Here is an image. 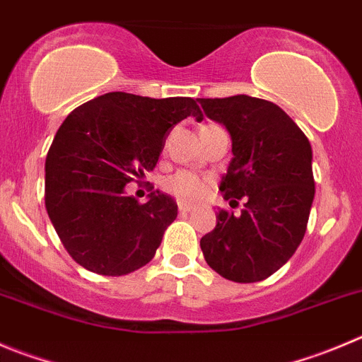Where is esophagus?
Returning <instances> with one entry per match:
<instances>
[{"instance_id": "esophagus-1", "label": "esophagus", "mask_w": 362, "mask_h": 362, "mask_svg": "<svg viewBox=\"0 0 362 362\" xmlns=\"http://www.w3.org/2000/svg\"><path fill=\"white\" fill-rule=\"evenodd\" d=\"M179 211H181V213H190V211H194V206L187 204V202H179Z\"/></svg>"}]
</instances>
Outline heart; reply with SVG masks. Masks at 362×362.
<instances>
[{"label": "heart", "instance_id": "b5f03b06", "mask_svg": "<svg viewBox=\"0 0 362 362\" xmlns=\"http://www.w3.org/2000/svg\"><path fill=\"white\" fill-rule=\"evenodd\" d=\"M165 190L177 197L179 201H201L209 190V179L192 170H179L165 181Z\"/></svg>", "mask_w": 362, "mask_h": 362}]
</instances>
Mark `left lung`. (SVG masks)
I'll use <instances>...</instances> for the list:
<instances>
[{"instance_id": "obj_1", "label": "left lung", "mask_w": 362, "mask_h": 362, "mask_svg": "<svg viewBox=\"0 0 362 362\" xmlns=\"http://www.w3.org/2000/svg\"><path fill=\"white\" fill-rule=\"evenodd\" d=\"M199 103L233 140L220 192L226 201H245L240 215L218 209L215 229L201 238L202 254L229 281H263L305 235L315 199L311 144L286 112L264 99L240 94Z\"/></svg>"}]
</instances>
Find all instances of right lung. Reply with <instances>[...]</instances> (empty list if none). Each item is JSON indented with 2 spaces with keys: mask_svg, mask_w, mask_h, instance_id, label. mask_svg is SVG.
I'll list each match as a JSON object with an SVG mask.
<instances>
[{
  "mask_svg": "<svg viewBox=\"0 0 362 362\" xmlns=\"http://www.w3.org/2000/svg\"><path fill=\"white\" fill-rule=\"evenodd\" d=\"M202 120L192 98L108 92L67 115L46 158V209L69 256L99 275L149 263L177 216L174 199L153 190L140 204L126 185L158 163L172 127Z\"/></svg>",
  "mask_w": 362,
  "mask_h": 362,
  "instance_id": "right-lung-1",
  "label": "right lung"
}]
</instances>
